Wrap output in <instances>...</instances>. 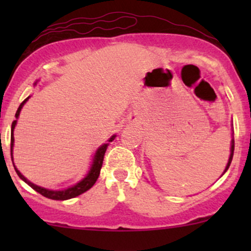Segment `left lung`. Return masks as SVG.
<instances>
[{
    "label": "left lung",
    "instance_id": "1",
    "mask_svg": "<svg viewBox=\"0 0 251 251\" xmlns=\"http://www.w3.org/2000/svg\"><path fill=\"white\" fill-rule=\"evenodd\" d=\"M234 149H235V140H234V138H232V139H231V148H230V157H229V160H227V164H226V170H224L223 175L227 171V169H229L230 164H231L232 155H234Z\"/></svg>",
    "mask_w": 251,
    "mask_h": 251
}]
</instances>
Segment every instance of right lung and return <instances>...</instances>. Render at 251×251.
I'll use <instances>...</instances> for the list:
<instances>
[{"mask_svg": "<svg viewBox=\"0 0 251 251\" xmlns=\"http://www.w3.org/2000/svg\"><path fill=\"white\" fill-rule=\"evenodd\" d=\"M34 85H36V82L34 83ZM29 98L30 97H28L27 99H25L24 101H22L21 105L19 106V108H17L16 114H15L16 120H14L13 124H11V135H10L11 160H14L13 159L14 128H15L17 119H19L20 112H21L22 107H24V105L28 101V99H29ZM114 138H116V134L112 135V137L108 139V142H113ZM107 146H108V143L107 144H102V145L97 150L96 154H94V158H93V162H92L91 169H89V171L87 172V175H86L85 177H83L82 179L79 181V183H76L75 185L71 186V188H67V189H65V190H50V189H46V188H42V186L36 185V184L31 183L30 180H28L27 178H25V176L22 175L21 172L19 171V170L16 169L15 165H14V168H15V171H16L17 176H19V177L21 178V179L24 180L25 183H27L31 189H34L36 192H39V194H41L42 196H45V197L50 198V200H54V201L71 200V198H74V197H76V196H79V195L83 194V192H86V191H87V190L91 189L92 186L94 185V184H96L98 177H99V175H100V170H101L102 162H103V155H105V152H106V150H107Z\"/></svg>", "mask_w": 251, "mask_h": 251, "instance_id": "add662e5", "label": "right lung"}]
</instances>
